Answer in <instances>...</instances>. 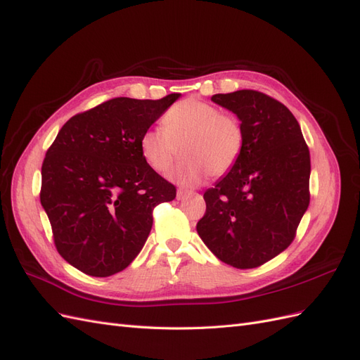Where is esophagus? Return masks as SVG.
I'll return each instance as SVG.
<instances>
[{"mask_svg":"<svg viewBox=\"0 0 360 360\" xmlns=\"http://www.w3.org/2000/svg\"><path fill=\"white\" fill-rule=\"evenodd\" d=\"M191 193H192V192H189V191L179 189V191H177V200H179V201H181V200H184V198H188Z\"/></svg>","mask_w":360,"mask_h":360,"instance_id":"obj_1","label":"esophagus"}]
</instances>
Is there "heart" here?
<instances>
[{
	"instance_id": "b5f03b06",
	"label": "heart",
	"mask_w": 360,
	"mask_h": 360,
	"mask_svg": "<svg viewBox=\"0 0 360 360\" xmlns=\"http://www.w3.org/2000/svg\"><path fill=\"white\" fill-rule=\"evenodd\" d=\"M162 127L141 135V155L156 172H167L180 156L184 159L171 172L181 186H195L209 174L222 177L242 156L245 132L240 122L219 108L200 99H184L163 115Z\"/></svg>"
}]
</instances>
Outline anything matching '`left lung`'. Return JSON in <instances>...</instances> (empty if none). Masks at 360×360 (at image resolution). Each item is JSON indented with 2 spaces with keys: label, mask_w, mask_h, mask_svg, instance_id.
<instances>
[{
  "label": "left lung",
  "mask_w": 360,
  "mask_h": 360,
  "mask_svg": "<svg viewBox=\"0 0 360 360\" xmlns=\"http://www.w3.org/2000/svg\"><path fill=\"white\" fill-rule=\"evenodd\" d=\"M212 101L240 120L236 167L204 193L201 240L224 263L254 269L285 250L309 205V148L297 120L270 96L238 90Z\"/></svg>",
  "instance_id": "obj_1"
}]
</instances>
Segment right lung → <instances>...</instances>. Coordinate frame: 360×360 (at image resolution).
<instances>
[{
  "label": "right lung",
  "mask_w": 360,
  "mask_h": 360,
  "mask_svg": "<svg viewBox=\"0 0 360 360\" xmlns=\"http://www.w3.org/2000/svg\"><path fill=\"white\" fill-rule=\"evenodd\" d=\"M180 96L115 97L72 117L46 151L40 202L58 254L85 275L124 270L147 240L155 205L176 198L139 139Z\"/></svg>",
  "instance_id": "add662e5"
}]
</instances>
